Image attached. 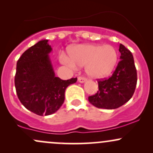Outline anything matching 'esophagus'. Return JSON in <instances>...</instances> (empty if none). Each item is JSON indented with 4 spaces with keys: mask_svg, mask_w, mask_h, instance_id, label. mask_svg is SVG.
I'll return each instance as SVG.
<instances>
[{
    "mask_svg": "<svg viewBox=\"0 0 153 153\" xmlns=\"http://www.w3.org/2000/svg\"><path fill=\"white\" fill-rule=\"evenodd\" d=\"M78 80L79 82H80V83H83V82H86L87 79L85 78H83V77H79L78 78Z\"/></svg>",
    "mask_w": 153,
    "mask_h": 153,
    "instance_id": "1",
    "label": "esophagus"
}]
</instances>
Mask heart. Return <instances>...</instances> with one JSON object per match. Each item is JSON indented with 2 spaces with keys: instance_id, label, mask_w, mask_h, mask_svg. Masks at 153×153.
<instances>
[{
  "instance_id": "heart-1",
  "label": "heart",
  "mask_w": 153,
  "mask_h": 153,
  "mask_svg": "<svg viewBox=\"0 0 153 153\" xmlns=\"http://www.w3.org/2000/svg\"><path fill=\"white\" fill-rule=\"evenodd\" d=\"M69 55L59 54V60L72 68L85 65L87 75L95 79L106 77L113 71L118 60L114 47L99 44H83L71 47Z\"/></svg>"
}]
</instances>
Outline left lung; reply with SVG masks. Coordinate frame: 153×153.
I'll use <instances>...</instances> for the list:
<instances>
[{
  "mask_svg": "<svg viewBox=\"0 0 153 153\" xmlns=\"http://www.w3.org/2000/svg\"><path fill=\"white\" fill-rule=\"evenodd\" d=\"M120 59L109 78L99 80V91L89 96L91 104L99 108L114 109L132 97L136 88L137 71L133 55L124 45H119Z\"/></svg>",
  "mask_w": 153,
  "mask_h": 153,
  "instance_id": "8db88e82",
  "label": "left lung"
}]
</instances>
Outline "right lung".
I'll use <instances>...</instances> for the list:
<instances>
[{
  "label": "right lung",
  "instance_id": "add662e5",
  "mask_svg": "<svg viewBox=\"0 0 153 153\" xmlns=\"http://www.w3.org/2000/svg\"><path fill=\"white\" fill-rule=\"evenodd\" d=\"M48 39L38 42L26 50L17 61L15 87L24 106L39 116L55 113L65 100L67 87L77 78L62 80L55 76L49 54Z\"/></svg>",
  "mask_w": 153,
  "mask_h": 153
}]
</instances>
